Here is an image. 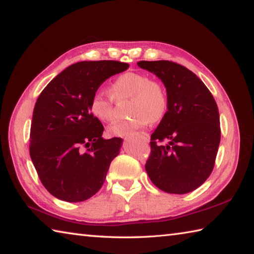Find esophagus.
<instances>
[{
    "label": "esophagus",
    "instance_id": "esophagus-1",
    "mask_svg": "<svg viewBox=\"0 0 254 254\" xmlns=\"http://www.w3.org/2000/svg\"><path fill=\"white\" fill-rule=\"evenodd\" d=\"M139 135H140L144 141H149V140H150V135L147 134V133H145V132H140Z\"/></svg>",
    "mask_w": 254,
    "mask_h": 254
}]
</instances>
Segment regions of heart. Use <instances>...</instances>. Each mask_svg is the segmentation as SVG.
<instances>
[{
  "instance_id": "heart-1",
  "label": "heart",
  "mask_w": 254,
  "mask_h": 254,
  "mask_svg": "<svg viewBox=\"0 0 254 254\" xmlns=\"http://www.w3.org/2000/svg\"><path fill=\"white\" fill-rule=\"evenodd\" d=\"M110 92L115 100L130 98L127 112L132 114L109 127L108 132L112 136L131 134L150 121H158L167 111L168 100L163 86L141 73L127 72L120 75L111 84ZM90 111L101 122H111L114 118L112 98L103 92H96L91 99Z\"/></svg>"
}]
</instances>
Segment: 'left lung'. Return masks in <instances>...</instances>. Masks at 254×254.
<instances>
[{"label": "left lung", "mask_w": 254, "mask_h": 254, "mask_svg": "<svg viewBox=\"0 0 254 254\" xmlns=\"http://www.w3.org/2000/svg\"><path fill=\"white\" fill-rule=\"evenodd\" d=\"M167 90L168 111L151 135L145 170L160 190L186 194L209 178L218 153L221 131L218 105L199 77L170 61H140ZM168 139L165 146L159 140Z\"/></svg>", "instance_id": "8db88e82"}]
</instances>
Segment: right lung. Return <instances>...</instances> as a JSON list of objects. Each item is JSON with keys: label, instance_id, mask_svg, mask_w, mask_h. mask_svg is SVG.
Returning <instances> with one entry per match:
<instances>
[{"label": "right lung", "instance_id": "obj_1", "mask_svg": "<svg viewBox=\"0 0 254 254\" xmlns=\"http://www.w3.org/2000/svg\"><path fill=\"white\" fill-rule=\"evenodd\" d=\"M127 68V63L119 61L77 62L40 94L32 117L30 155L53 196L81 202L103 186L123 140L104 139V127L91 113L90 102L105 80Z\"/></svg>", "mask_w": 254, "mask_h": 254}]
</instances>
